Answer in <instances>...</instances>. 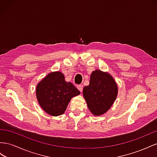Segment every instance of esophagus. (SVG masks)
I'll use <instances>...</instances> for the list:
<instances>
[{"mask_svg": "<svg viewBox=\"0 0 157 157\" xmlns=\"http://www.w3.org/2000/svg\"><path fill=\"white\" fill-rule=\"evenodd\" d=\"M77 88H78V89L80 92H82V91H83V86H82V85H79V86H77Z\"/></svg>", "mask_w": 157, "mask_h": 157, "instance_id": "34e87169", "label": "esophagus"}]
</instances>
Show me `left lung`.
Returning a JSON list of instances; mask_svg holds the SVG:
<instances>
[{
  "instance_id": "obj_1",
  "label": "left lung",
  "mask_w": 157,
  "mask_h": 157,
  "mask_svg": "<svg viewBox=\"0 0 157 157\" xmlns=\"http://www.w3.org/2000/svg\"><path fill=\"white\" fill-rule=\"evenodd\" d=\"M118 93L117 83L109 73L100 70L93 71L89 85L83 89V98L94 116L105 114L113 105Z\"/></svg>"
}]
</instances>
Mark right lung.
I'll list each match as a JSON object with an SVG mask.
<instances>
[{"label": "right lung", "instance_id": "right-lung-1", "mask_svg": "<svg viewBox=\"0 0 157 157\" xmlns=\"http://www.w3.org/2000/svg\"><path fill=\"white\" fill-rule=\"evenodd\" d=\"M36 97L44 111L52 116L63 114L71 98L80 94L71 82L65 81L60 71L49 73L36 87Z\"/></svg>", "mask_w": 157, "mask_h": 157}]
</instances>
